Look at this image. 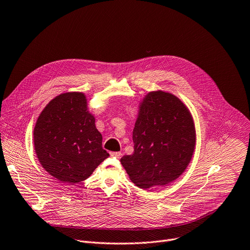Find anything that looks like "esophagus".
Wrapping results in <instances>:
<instances>
[{"label":"esophagus","instance_id":"34e87169","mask_svg":"<svg viewBox=\"0 0 250 250\" xmlns=\"http://www.w3.org/2000/svg\"><path fill=\"white\" fill-rule=\"evenodd\" d=\"M109 154H110V156L116 157V158H121V156H122V152H120V151H111Z\"/></svg>","mask_w":250,"mask_h":250}]
</instances>
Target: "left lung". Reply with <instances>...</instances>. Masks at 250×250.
<instances>
[{
	"instance_id": "8db88e82",
	"label": "left lung",
	"mask_w": 250,
	"mask_h": 250,
	"mask_svg": "<svg viewBox=\"0 0 250 250\" xmlns=\"http://www.w3.org/2000/svg\"><path fill=\"white\" fill-rule=\"evenodd\" d=\"M132 131L133 153L121 163L132 183L144 189L167 186L183 174L195 148V127L187 105L163 90L140 104Z\"/></svg>"
}]
</instances>
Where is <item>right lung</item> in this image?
I'll list each match as a JSON object with an SVG mask.
<instances>
[{"instance_id": "right-lung-1", "label": "right lung", "mask_w": 250, "mask_h": 250, "mask_svg": "<svg viewBox=\"0 0 250 250\" xmlns=\"http://www.w3.org/2000/svg\"><path fill=\"white\" fill-rule=\"evenodd\" d=\"M87 109L84 94L64 93L41 112L34 128V145L42 167L69 185L86 179L108 153Z\"/></svg>"}]
</instances>
